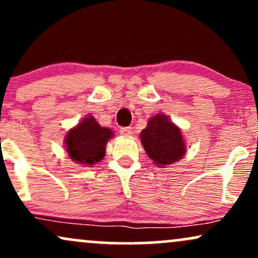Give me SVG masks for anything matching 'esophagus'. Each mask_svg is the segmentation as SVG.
Segmentation results:
<instances>
[{
    "label": "esophagus",
    "mask_w": 258,
    "mask_h": 258,
    "mask_svg": "<svg viewBox=\"0 0 258 258\" xmlns=\"http://www.w3.org/2000/svg\"><path fill=\"white\" fill-rule=\"evenodd\" d=\"M120 133L123 136V137H130L132 135V128L131 127H122L120 130Z\"/></svg>",
    "instance_id": "esophagus-1"
}]
</instances>
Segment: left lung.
Returning a JSON list of instances; mask_svg holds the SVG:
<instances>
[{
	"label": "left lung",
	"instance_id": "1",
	"mask_svg": "<svg viewBox=\"0 0 258 258\" xmlns=\"http://www.w3.org/2000/svg\"><path fill=\"white\" fill-rule=\"evenodd\" d=\"M141 142L147 155L158 166L177 162L186 152L182 131L164 114L150 117L141 132Z\"/></svg>",
	"mask_w": 258,
	"mask_h": 258
}]
</instances>
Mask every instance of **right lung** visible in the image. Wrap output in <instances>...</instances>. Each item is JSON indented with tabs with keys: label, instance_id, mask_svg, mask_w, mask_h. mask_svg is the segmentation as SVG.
Here are the masks:
<instances>
[{
	"label": "right lung",
	"instance_id": "1",
	"mask_svg": "<svg viewBox=\"0 0 258 258\" xmlns=\"http://www.w3.org/2000/svg\"><path fill=\"white\" fill-rule=\"evenodd\" d=\"M114 137L110 128L102 127L92 115L69 130L65 136V149L74 162L91 166L105 155V146Z\"/></svg>",
	"mask_w": 258,
	"mask_h": 258
}]
</instances>
